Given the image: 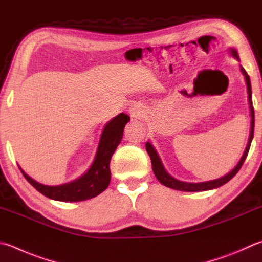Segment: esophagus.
<instances>
[{"label":"esophagus","mask_w":262,"mask_h":262,"mask_svg":"<svg viewBox=\"0 0 262 262\" xmlns=\"http://www.w3.org/2000/svg\"><path fill=\"white\" fill-rule=\"evenodd\" d=\"M128 112H129L130 117L134 119H141L144 116V108H143V106H142V104H140V103H133L129 106V110H128Z\"/></svg>","instance_id":"obj_1"}]
</instances>
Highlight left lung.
I'll list each match as a JSON object with an SVG mask.
<instances>
[{"instance_id": "1", "label": "left lung", "mask_w": 262, "mask_h": 262, "mask_svg": "<svg viewBox=\"0 0 262 262\" xmlns=\"http://www.w3.org/2000/svg\"><path fill=\"white\" fill-rule=\"evenodd\" d=\"M229 54L239 61V56L238 52L235 48H229ZM239 70L242 74L244 75L245 79V83H246V88H247V101H249V108H250V116H251V125H250V135H249V141H247V144L245 147V151L242 158L239 159L238 163L235 166V168L230 170L229 173L226 174L225 177H222L220 179L216 180H212V181H206V182H199V183H190V182H183V181L177 180L173 178L172 175H169L167 170L165 169L163 161H161L160 157L158 155V152L155 149V146L151 144V142H146L145 143V149L147 151V154L150 156L151 159V164H152V170L156 175L157 180L159 181L161 184H164L165 187H168L170 189L174 190H180V191H188V192H196V191H206V190H212V189H216L221 185L226 184L227 182L235 177V175L238 173V170L241 169L242 165L244 164V161L246 159V156L249 154L250 146H251V142L253 140V134H254V110H253V104H252V88H251V80L249 74L246 73V71L243 69V66L239 65Z\"/></svg>"}]
</instances>
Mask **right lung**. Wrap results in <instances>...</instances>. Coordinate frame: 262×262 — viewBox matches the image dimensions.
<instances>
[{"label": "right lung", "instance_id": "1", "mask_svg": "<svg viewBox=\"0 0 262 262\" xmlns=\"http://www.w3.org/2000/svg\"><path fill=\"white\" fill-rule=\"evenodd\" d=\"M130 118L120 113L104 126L97 151L90 167L69 183L59 185H46L36 182L19 167L25 179L43 196L58 202H82L98 196L105 190L111 181L110 160L119 143L122 140L123 128Z\"/></svg>", "mask_w": 262, "mask_h": 262}]
</instances>
